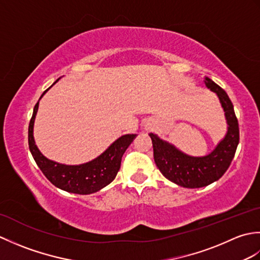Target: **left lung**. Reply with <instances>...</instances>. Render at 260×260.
I'll use <instances>...</instances> for the list:
<instances>
[{
    "label": "left lung",
    "mask_w": 260,
    "mask_h": 260,
    "mask_svg": "<svg viewBox=\"0 0 260 260\" xmlns=\"http://www.w3.org/2000/svg\"><path fill=\"white\" fill-rule=\"evenodd\" d=\"M203 81L209 89L218 95L228 123L227 135L209 155L189 156L150 133L154 161L161 173L173 183L190 189L207 186L221 178L230 167L239 143L238 119L227 92L208 77H204Z\"/></svg>",
    "instance_id": "1"
}]
</instances>
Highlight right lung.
<instances>
[{
  "mask_svg": "<svg viewBox=\"0 0 260 260\" xmlns=\"http://www.w3.org/2000/svg\"><path fill=\"white\" fill-rule=\"evenodd\" d=\"M45 92L42 95H45ZM38 106L39 102L33 109L29 124V147L37 165L46 175V178L54 186L76 194H90L108 185L117 175L123 154L133 142L136 134H127L119 137L101 156L86 164H59L43 156L38 150L33 139V124H35Z\"/></svg>",
  "mask_w": 260,
  "mask_h": 260,
  "instance_id": "obj_1",
  "label": "right lung"
}]
</instances>
